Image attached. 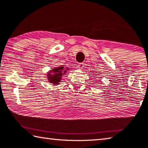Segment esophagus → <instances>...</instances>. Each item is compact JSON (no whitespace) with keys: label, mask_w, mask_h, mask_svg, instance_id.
<instances>
[{"label":"esophagus","mask_w":148,"mask_h":148,"mask_svg":"<svg viewBox=\"0 0 148 148\" xmlns=\"http://www.w3.org/2000/svg\"><path fill=\"white\" fill-rule=\"evenodd\" d=\"M84 64L83 62L79 63V64H78V68H79V69H82L84 68Z\"/></svg>","instance_id":"esophagus-1"}]
</instances>
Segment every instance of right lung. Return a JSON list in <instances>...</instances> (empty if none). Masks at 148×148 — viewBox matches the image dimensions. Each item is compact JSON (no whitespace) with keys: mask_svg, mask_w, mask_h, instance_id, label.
I'll return each mask as SVG.
<instances>
[{"mask_svg":"<svg viewBox=\"0 0 148 148\" xmlns=\"http://www.w3.org/2000/svg\"><path fill=\"white\" fill-rule=\"evenodd\" d=\"M67 69H68L67 68ZM66 72V69H64L63 66L53 68L52 70L50 71V72H49L48 74H47L49 82L53 83V84H58L60 80L62 79V75L65 73Z\"/></svg>","mask_w":148,"mask_h":148,"instance_id":"right-lung-1","label":"right lung"}]
</instances>
